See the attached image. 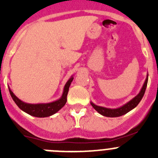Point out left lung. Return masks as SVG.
Segmentation results:
<instances>
[{
    "mask_svg": "<svg viewBox=\"0 0 158 158\" xmlns=\"http://www.w3.org/2000/svg\"><path fill=\"white\" fill-rule=\"evenodd\" d=\"M147 82L148 74L147 77H146V81H145L144 82V85H143L142 89H141L140 93L137 95L135 98H133L131 100H130L128 103L125 104L123 106H122V107H118V108H115V109H111V108H107V107L97 106L96 105V104H93V102H91V105L93 106V108H94L96 111H98L100 115H104V116L118 117L121 116V115H125V114H127V112H129L130 111L134 109V108L139 104V102L141 101V100H142L143 96H144L145 92H146V86H147Z\"/></svg>",
    "mask_w": 158,
    "mask_h": 158,
    "instance_id": "left-lung-1",
    "label": "left lung"
}]
</instances>
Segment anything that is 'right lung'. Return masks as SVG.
Masks as SVG:
<instances>
[{
    "label": "right lung",
    "mask_w": 158,
    "mask_h": 158,
    "mask_svg": "<svg viewBox=\"0 0 158 158\" xmlns=\"http://www.w3.org/2000/svg\"><path fill=\"white\" fill-rule=\"evenodd\" d=\"M73 80V77L72 76L65 84L62 96L59 100L52 102V103H48V104H27V103H24L19 99H18L15 96V94L11 91V89H9V93H10L12 100L22 111H25L32 116L43 118V117L51 116V115H54L57 111H59L62 107H63V106L65 105L67 101V94H68L69 88Z\"/></svg>",
    "instance_id": "1"
}]
</instances>
